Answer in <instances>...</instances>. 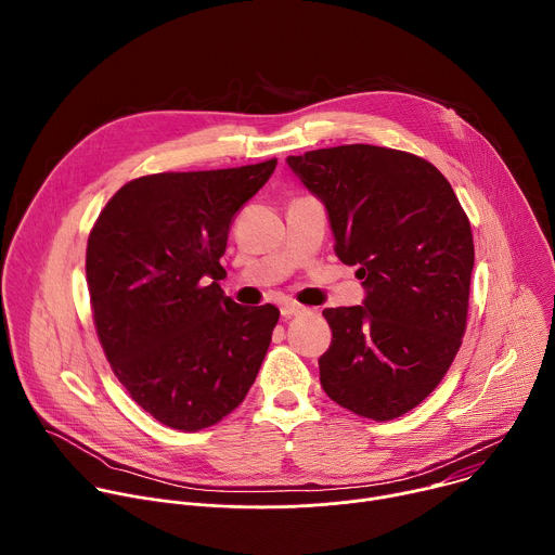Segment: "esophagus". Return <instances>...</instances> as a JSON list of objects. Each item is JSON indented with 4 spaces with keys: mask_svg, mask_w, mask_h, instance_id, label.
Instances as JSON below:
<instances>
[{
    "mask_svg": "<svg viewBox=\"0 0 555 555\" xmlns=\"http://www.w3.org/2000/svg\"><path fill=\"white\" fill-rule=\"evenodd\" d=\"M302 311H305V307L298 305V302H292V300H285L281 305V315H283V319H292V315H298Z\"/></svg>",
    "mask_w": 555,
    "mask_h": 555,
    "instance_id": "esophagus-1",
    "label": "esophagus"
}]
</instances>
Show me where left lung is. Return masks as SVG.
Returning <instances> with one entry per match:
<instances>
[{"label": "left lung", "instance_id": "obj_1", "mask_svg": "<svg viewBox=\"0 0 555 555\" xmlns=\"http://www.w3.org/2000/svg\"><path fill=\"white\" fill-rule=\"evenodd\" d=\"M325 204L336 255L358 266L364 300L327 307L321 356L330 398L386 422L422 404L450 369L465 332L474 242L450 182L406 151L343 144L287 155Z\"/></svg>", "mask_w": 555, "mask_h": 555}]
</instances>
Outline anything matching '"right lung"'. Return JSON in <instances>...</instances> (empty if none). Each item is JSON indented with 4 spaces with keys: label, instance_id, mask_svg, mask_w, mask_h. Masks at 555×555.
Wrapping results in <instances>:
<instances>
[{
    "label": "right lung",
    "instance_id": "add662e5",
    "mask_svg": "<svg viewBox=\"0 0 555 555\" xmlns=\"http://www.w3.org/2000/svg\"><path fill=\"white\" fill-rule=\"evenodd\" d=\"M155 173L125 184L88 240V287L105 356L133 402L176 430H202L248 395L279 323L274 305L223 294L228 228L274 173Z\"/></svg>",
    "mask_w": 555,
    "mask_h": 555
}]
</instances>
